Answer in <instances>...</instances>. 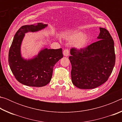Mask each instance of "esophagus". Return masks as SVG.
<instances>
[{
	"mask_svg": "<svg viewBox=\"0 0 122 122\" xmlns=\"http://www.w3.org/2000/svg\"><path fill=\"white\" fill-rule=\"evenodd\" d=\"M69 53V50L68 49H65V50H64L63 51V55L65 56H68Z\"/></svg>",
	"mask_w": 122,
	"mask_h": 122,
	"instance_id": "34e87169",
	"label": "esophagus"
}]
</instances>
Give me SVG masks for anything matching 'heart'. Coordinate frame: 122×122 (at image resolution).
Wrapping results in <instances>:
<instances>
[{
    "label": "heart",
    "mask_w": 122,
    "mask_h": 122,
    "mask_svg": "<svg viewBox=\"0 0 122 122\" xmlns=\"http://www.w3.org/2000/svg\"><path fill=\"white\" fill-rule=\"evenodd\" d=\"M69 40L75 41V46L78 48H82L87 45L89 41V37L87 35L83 34L80 31H75L69 35Z\"/></svg>",
    "instance_id": "1"
}]
</instances>
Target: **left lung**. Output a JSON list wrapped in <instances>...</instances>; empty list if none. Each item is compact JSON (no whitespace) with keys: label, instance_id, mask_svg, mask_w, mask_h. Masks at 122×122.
I'll list each match as a JSON object with an SVG mask.
<instances>
[{"label":"left lung","instance_id":"1","mask_svg":"<svg viewBox=\"0 0 122 122\" xmlns=\"http://www.w3.org/2000/svg\"><path fill=\"white\" fill-rule=\"evenodd\" d=\"M99 40L85 48L71 49V81L80 89H94L105 83L115 64L114 42L109 31L100 28Z\"/></svg>","mask_w":122,"mask_h":122}]
</instances>
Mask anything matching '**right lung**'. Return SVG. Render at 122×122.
Returning a JSON list of instances; mask_svg holds the SVG:
<instances>
[{
  "mask_svg": "<svg viewBox=\"0 0 122 122\" xmlns=\"http://www.w3.org/2000/svg\"><path fill=\"white\" fill-rule=\"evenodd\" d=\"M47 26L42 23L22 26L16 32L10 47L9 53L10 69L16 80L24 85L36 87L47 85L52 77L54 66L63 57L62 48H45L36 57L28 60L21 57L20 46L25 33L38 31Z\"/></svg>",
  "mask_w": 122,
  "mask_h": 122,
  "instance_id": "add662e5",
  "label": "right lung"
}]
</instances>
